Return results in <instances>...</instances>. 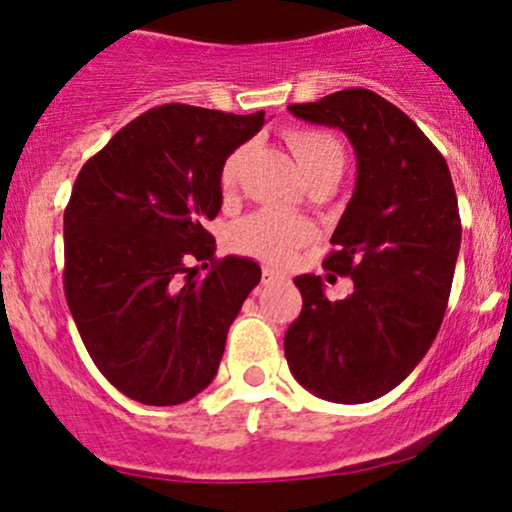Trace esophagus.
<instances>
[{
	"instance_id": "esophagus-1",
	"label": "esophagus",
	"mask_w": 512,
	"mask_h": 512,
	"mask_svg": "<svg viewBox=\"0 0 512 512\" xmlns=\"http://www.w3.org/2000/svg\"><path fill=\"white\" fill-rule=\"evenodd\" d=\"M262 281L264 284H274V281H286V274L276 272L272 267H262Z\"/></svg>"
}]
</instances>
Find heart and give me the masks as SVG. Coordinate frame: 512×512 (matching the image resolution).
Segmentation results:
<instances>
[{"mask_svg":"<svg viewBox=\"0 0 512 512\" xmlns=\"http://www.w3.org/2000/svg\"><path fill=\"white\" fill-rule=\"evenodd\" d=\"M305 182L334 180L342 175L346 156L344 146L327 129L315 127H293L284 134ZM245 149H236L221 166V187L231 190L238 180L240 163ZM313 238V226L303 216L286 214V211L262 209L240 219L228 233V243L236 252L257 257L267 264H284L293 257V252L303 248Z\"/></svg>","mask_w":512,"mask_h":512,"instance_id":"obj_1","label":"heart"}]
</instances>
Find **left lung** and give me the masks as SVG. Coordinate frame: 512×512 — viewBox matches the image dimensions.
Returning <instances> with one entry per match:
<instances>
[{
	"instance_id": "obj_1",
	"label": "left lung",
	"mask_w": 512,
	"mask_h": 512,
	"mask_svg": "<svg viewBox=\"0 0 512 512\" xmlns=\"http://www.w3.org/2000/svg\"><path fill=\"white\" fill-rule=\"evenodd\" d=\"M289 110L342 129L358 175L325 257V269L351 276L354 291L330 301L320 276H296L303 308L284 354L293 378L320 399L370 402L407 378L440 330L462 238L455 185L416 122L368 88Z\"/></svg>"
}]
</instances>
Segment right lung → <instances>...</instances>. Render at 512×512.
I'll return each mask as SVG.
<instances>
[{"label": "right lung", "mask_w": 512, "mask_h": 512, "mask_svg": "<svg viewBox=\"0 0 512 512\" xmlns=\"http://www.w3.org/2000/svg\"><path fill=\"white\" fill-rule=\"evenodd\" d=\"M262 125L264 110L158 105L76 175L64 209V296L88 356L134 402L170 407L199 395L260 284L257 262L216 260L207 221L221 211L223 161Z\"/></svg>", "instance_id": "obj_1"}]
</instances>
